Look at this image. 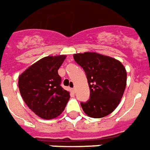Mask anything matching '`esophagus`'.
I'll use <instances>...</instances> for the list:
<instances>
[{
    "label": "esophagus",
    "instance_id": "1",
    "mask_svg": "<svg viewBox=\"0 0 150 150\" xmlns=\"http://www.w3.org/2000/svg\"><path fill=\"white\" fill-rule=\"evenodd\" d=\"M71 92L73 93H75V88H71Z\"/></svg>",
    "mask_w": 150,
    "mask_h": 150
}]
</instances>
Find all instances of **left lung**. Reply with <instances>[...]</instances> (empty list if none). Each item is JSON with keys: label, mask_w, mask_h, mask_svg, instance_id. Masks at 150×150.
<instances>
[{"label": "left lung", "mask_w": 150, "mask_h": 150, "mask_svg": "<svg viewBox=\"0 0 150 150\" xmlns=\"http://www.w3.org/2000/svg\"><path fill=\"white\" fill-rule=\"evenodd\" d=\"M83 69L90 88V98L81 102L83 110L94 119L103 118L119 105L125 91L127 71L119 60L94 52L74 54Z\"/></svg>", "instance_id": "left-lung-1"}]
</instances>
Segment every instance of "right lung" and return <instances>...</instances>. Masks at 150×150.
Here are the masks:
<instances>
[{
  "instance_id": "add662e5",
  "label": "right lung",
  "mask_w": 150,
  "mask_h": 150,
  "mask_svg": "<svg viewBox=\"0 0 150 150\" xmlns=\"http://www.w3.org/2000/svg\"><path fill=\"white\" fill-rule=\"evenodd\" d=\"M66 55L48 56L37 61L18 77L21 96L28 107L44 119H52L64 110L70 93L62 88L58 69Z\"/></svg>"
}]
</instances>
